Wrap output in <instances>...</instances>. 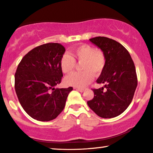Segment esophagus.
I'll use <instances>...</instances> for the list:
<instances>
[{"label":"esophagus","instance_id":"esophagus-1","mask_svg":"<svg viewBox=\"0 0 153 153\" xmlns=\"http://www.w3.org/2000/svg\"><path fill=\"white\" fill-rule=\"evenodd\" d=\"M75 89H76V90H77V91H79V92H81V93H82V92H84V91H85V89H82V88H75Z\"/></svg>","mask_w":153,"mask_h":153}]
</instances>
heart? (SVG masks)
<instances>
[{
    "instance_id": "obj_1",
    "label": "heart",
    "mask_w": 153,
    "mask_h": 153,
    "mask_svg": "<svg viewBox=\"0 0 153 153\" xmlns=\"http://www.w3.org/2000/svg\"><path fill=\"white\" fill-rule=\"evenodd\" d=\"M72 56L64 53L60 58V68L64 74H69L76 66V61L82 62L81 72H75L65 78L66 85L74 87H84L92 81L94 74L98 75L105 65V54L102 51L97 50L89 44H82L73 49Z\"/></svg>"
}]
</instances>
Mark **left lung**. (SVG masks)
Masks as SVG:
<instances>
[{
    "instance_id": "left-lung-1",
    "label": "left lung",
    "mask_w": 153,
    "mask_h": 153,
    "mask_svg": "<svg viewBox=\"0 0 153 153\" xmlns=\"http://www.w3.org/2000/svg\"><path fill=\"white\" fill-rule=\"evenodd\" d=\"M105 54V65L97 83L104 87L94 89V97L87 102L98 117L110 119L117 117L132 102L137 86L134 62L125 47L117 41L105 36L89 39Z\"/></svg>"
}]
</instances>
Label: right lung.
I'll list each match as a JSON object with an SVG mask.
<instances>
[{
    "label": "right lung",
    "mask_w": 153,
    "mask_h": 153,
    "mask_svg": "<svg viewBox=\"0 0 153 153\" xmlns=\"http://www.w3.org/2000/svg\"><path fill=\"white\" fill-rule=\"evenodd\" d=\"M64 53L62 45L48 43L31 50L18 65L15 91L23 109L34 119H55L65 107L73 87L55 88L63 77L59 62Z\"/></svg>",
    "instance_id": "add662e5"
}]
</instances>
